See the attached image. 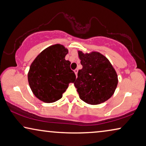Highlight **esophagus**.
Returning a JSON list of instances; mask_svg holds the SVG:
<instances>
[{"label":"esophagus","mask_w":146,"mask_h":146,"mask_svg":"<svg viewBox=\"0 0 146 146\" xmlns=\"http://www.w3.org/2000/svg\"><path fill=\"white\" fill-rule=\"evenodd\" d=\"M78 69H76V70H74V73H75V74H76V76H78Z\"/></svg>","instance_id":"obj_1"}]
</instances>
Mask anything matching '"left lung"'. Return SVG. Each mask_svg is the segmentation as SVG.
<instances>
[{
  "instance_id": "left-lung-1",
  "label": "left lung",
  "mask_w": 146,
  "mask_h": 146,
  "mask_svg": "<svg viewBox=\"0 0 146 146\" xmlns=\"http://www.w3.org/2000/svg\"><path fill=\"white\" fill-rule=\"evenodd\" d=\"M82 69L74 82L80 98L90 105L101 104L111 98L118 84V76L111 62L98 52L78 50Z\"/></svg>"
}]
</instances>
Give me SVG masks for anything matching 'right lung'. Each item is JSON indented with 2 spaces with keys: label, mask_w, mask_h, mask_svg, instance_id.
<instances>
[{
  "label": "right lung",
  "mask_w": 146,
  "mask_h": 146,
  "mask_svg": "<svg viewBox=\"0 0 146 146\" xmlns=\"http://www.w3.org/2000/svg\"><path fill=\"white\" fill-rule=\"evenodd\" d=\"M68 50L60 44L43 50L31 63L27 74L29 87L39 100L53 103L62 98L76 75L65 60Z\"/></svg>",
  "instance_id": "right-lung-1"
}]
</instances>
